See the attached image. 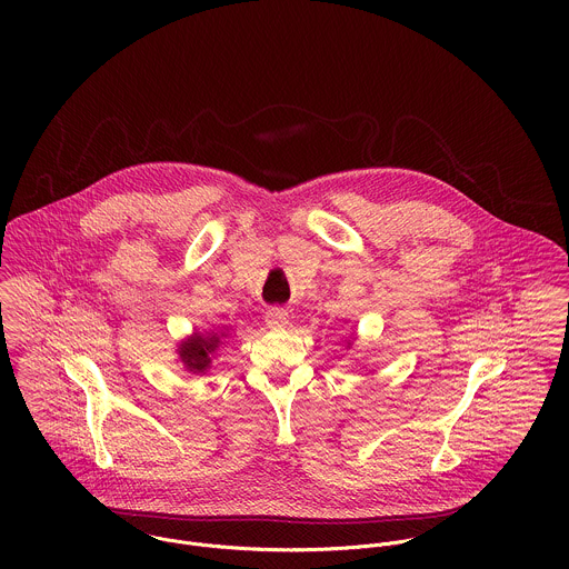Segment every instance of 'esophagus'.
I'll return each mask as SVG.
<instances>
[{"mask_svg": "<svg viewBox=\"0 0 569 569\" xmlns=\"http://www.w3.org/2000/svg\"><path fill=\"white\" fill-rule=\"evenodd\" d=\"M264 322L269 328H284L289 325V313L284 309H269L264 316Z\"/></svg>", "mask_w": 569, "mask_h": 569, "instance_id": "obj_1", "label": "esophagus"}]
</instances>
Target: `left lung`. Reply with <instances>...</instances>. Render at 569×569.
I'll return each mask as SVG.
<instances>
[{
    "mask_svg": "<svg viewBox=\"0 0 569 569\" xmlns=\"http://www.w3.org/2000/svg\"><path fill=\"white\" fill-rule=\"evenodd\" d=\"M346 343H348V348H350V339H348V341H346Z\"/></svg>",
    "mask_w": 569,
    "mask_h": 569,
    "instance_id": "left-lung-1",
    "label": "left lung"
}]
</instances>
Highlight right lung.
<instances>
[{"instance_id": "add662e5", "label": "right lung", "mask_w": 569, "mask_h": 569, "mask_svg": "<svg viewBox=\"0 0 569 569\" xmlns=\"http://www.w3.org/2000/svg\"><path fill=\"white\" fill-rule=\"evenodd\" d=\"M228 330H230L228 326L208 328V330H192L188 337H183L177 343V348H174L177 361L190 375H206L212 368V361L223 350L226 339H228Z\"/></svg>"}]
</instances>
